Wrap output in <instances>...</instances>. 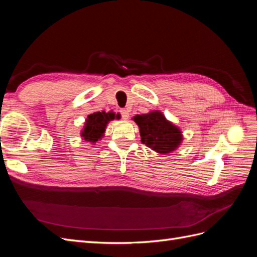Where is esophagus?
<instances>
[{"label": "esophagus", "instance_id": "1", "mask_svg": "<svg viewBox=\"0 0 257 257\" xmlns=\"http://www.w3.org/2000/svg\"><path fill=\"white\" fill-rule=\"evenodd\" d=\"M120 113H121V116L124 119V120H127L128 119V110L126 109H121L120 110Z\"/></svg>", "mask_w": 257, "mask_h": 257}]
</instances>
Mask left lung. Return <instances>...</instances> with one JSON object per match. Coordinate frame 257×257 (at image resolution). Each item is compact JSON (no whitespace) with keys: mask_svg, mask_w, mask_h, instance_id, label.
<instances>
[{"mask_svg":"<svg viewBox=\"0 0 257 257\" xmlns=\"http://www.w3.org/2000/svg\"><path fill=\"white\" fill-rule=\"evenodd\" d=\"M134 121L139 126L142 143L159 153L174 151L182 141L180 130L159 111L137 114Z\"/></svg>","mask_w":257,"mask_h":257,"instance_id":"obj_1","label":"left lung"}]
</instances>
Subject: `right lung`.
I'll return each instance as SVG.
<instances>
[{
    "instance_id": "1",
    "label": "right lung",
    "mask_w": 257,
    "mask_h": 257,
    "mask_svg": "<svg viewBox=\"0 0 257 257\" xmlns=\"http://www.w3.org/2000/svg\"><path fill=\"white\" fill-rule=\"evenodd\" d=\"M115 118L119 119L120 114L105 111H96L89 114L87 121H85V126L82 131L81 136L84 138V141L96 143L103 136L106 124Z\"/></svg>"
}]
</instances>
